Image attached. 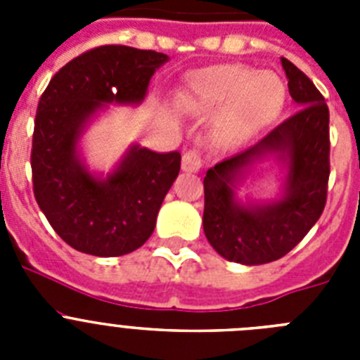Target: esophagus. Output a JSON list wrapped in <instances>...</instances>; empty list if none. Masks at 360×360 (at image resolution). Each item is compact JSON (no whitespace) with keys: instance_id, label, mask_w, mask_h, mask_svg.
I'll return each instance as SVG.
<instances>
[{"instance_id":"34e87169","label":"esophagus","mask_w":360,"mask_h":360,"mask_svg":"<svg viewBox=\"0 0 360 360\" xmlns=\"http://www.w3.org/2000/svg\"><path fill=\"white\" fill-rule=\"evenodd\" d=\"M200 167H202V157L196 149H191V151L184 153L182 157V169L186 173H198Z\"/></svg>"}]
</instances>
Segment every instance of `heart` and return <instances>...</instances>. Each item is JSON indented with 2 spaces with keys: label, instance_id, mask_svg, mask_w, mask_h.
<instances>
[{
  "label": "heart",
  "instance_id": "b5f03b06",
  "mask_svg": "<svg viewBox=\"0 0 360 360\" xmlns=\"http://www.w3.org/2000/svg\"><path fill=\"white\" fill-rule=\"evenodd\" d=\"M178 103L195 115L218 111L214 120L218 141L240 146L278 119L285 104V84L272 72L218 65L189 73Z\"/></svg>",
  "mask_w": 360,
  "mask_h": 360
}]
</instances>
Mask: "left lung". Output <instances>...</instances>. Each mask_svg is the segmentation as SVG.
I'll use <instances>...</instances> for the list:
<instances>
[{
  "label": "left lung",
  "mask_w": 360,
  "mask_h": 360,
  "mask_svg": "<svg viewBox=\"0 0 360 360\" xmlns=\"http://www.w3.org/2000/svg\"><path fill=\"white\" fill-rule=\"evenodd\" d=\"M288 91L301 110L252 148L219 162L203 178V232L229 262L263 265L290 252L326 203L330 176V113L324 97L297 66L281 57ZM274 156L285 167L282 196L237 198L236 189L256 161Z\"/></svg>",
  "instance_id": "obj_1"
}]
</instances>
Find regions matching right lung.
<instances>
[{
	"label": "right lung",
	"mask_w": 360,
	"mask_h": 360,
	"mask_svg": "<svg viewBox=\"0 0 360 360\" xmlns=\"http://www.w3.org/2000/svg\"><path fill=\"white\" fill-rule=\"evenodd\" d=\"M165 53L106 44L63 66L41 95L32 139L34 196L53 231L79 252L129 254L148 241L180 171V153L133 144L106 176L79 151L82 133L108 104L136 106Z\"/></svg>",
	"instance_id": "obj_1"
}]
</instances>
